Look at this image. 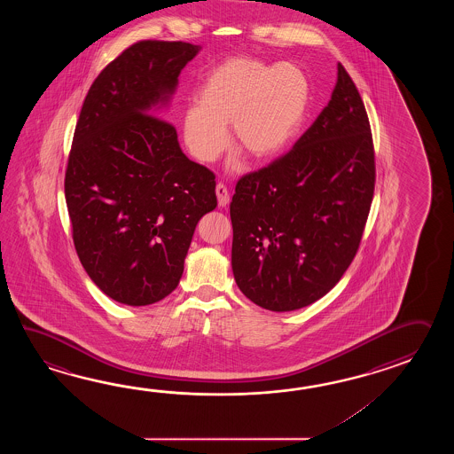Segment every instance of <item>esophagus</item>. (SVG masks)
<instances>
[{"label":"esophagus","instance_id":"esophagus-1","mask_svg":"<svg viewBox=\"0 0 454 454\" xmlns=\"http://www.w3.org/2000/svg\"><path fill=\"white\" fill-rule=\"evenodd\" d=\"M215 194H217V201H219L221 207H225L227 204L231 203V194H229V190H227L225 184H217L215 186Z\"/></svg>","mask_w":454,"mask_h":454}]
</instances>
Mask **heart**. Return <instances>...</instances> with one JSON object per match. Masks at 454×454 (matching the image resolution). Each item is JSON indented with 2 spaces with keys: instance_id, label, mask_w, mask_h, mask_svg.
<instances>
[{
  "instance_id": "obj_1",
  "label": "heart",
  "mask_w": 454,
  "mask_h": 454,
  "mask_svg": "<svg viewBox=\"0 0 454 454\" xmlns=\"http://www.w3.org/2000/svg\"><path fill=\"white\" fill-rule=\"evenodd\" d=\"M309 104V81L294 63L268 67L260 59H227L207 74L198 106L184 110L182 135L201 164L219 159L231 139L254 162H270L299 131ZM231 168L240 167L235 155Z\"/></svg>"
}]
</instances>
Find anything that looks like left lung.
<instances>
[{
	"mask_svg": "<svg viewBox=\"0 0 454 454\" xmlns=\"http://www.w3.org/2000/svg\"><path fill=\"white\" fill-rule=\"evenodd\" d=\"M373 190L367 112L339 63L328 106L292 151L235 186L231 270L243 295L270 311L325 297L357 253Z\"/></svg>",
	"mask_w": 454,
	"mask_h": 454,
	"instance_id": "8db88e82",
	"label": "left lung"
}]
</instances>
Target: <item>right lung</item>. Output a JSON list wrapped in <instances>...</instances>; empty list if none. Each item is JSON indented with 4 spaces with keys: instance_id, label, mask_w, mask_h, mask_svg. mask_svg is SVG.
I'll return each mask as SVG.
<instances>
[{
    "instance_id": "obj_1",
    "label": "right lung",
    "mask_w": 454,
    "mask_h": 454,
    "mask_svg": "<svg viewBox=\"0 0 454 454\" xmlns=\"http://www.w3.org/2000/svg\"><path fill=\"white\" fill-rule=\"evenodd\" d=\"M201 47L145 40L87 92L65 178L77 256L106 297L145 307L172 294L194 229L217 206L213 172L162 118Z\"/></svg>"
}]
</instances>
